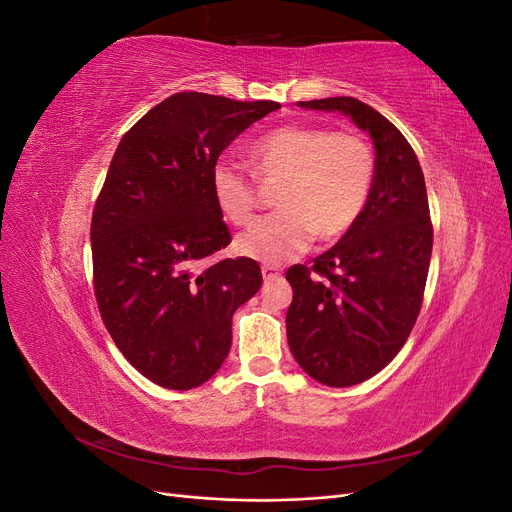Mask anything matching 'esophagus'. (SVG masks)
<instances>
[{
	"mask_svg": "<svg viewBox=\"0 0 512 512\" xmlns=\"http://www.w3.org/2000/svg\"><path fill=\"white\" fill-rule=\"evenodd\" d=\"M260 273H262V277H265V282L275 280V277H280V275H282V271L277 269V267H273V265H265V267L260 269Z\"/></svg>",
	"mask_w": 512,
	"mask_h": 512,
	"instance_id": "esophagus-1",
	"label": "esophagus"
}]
</instances>
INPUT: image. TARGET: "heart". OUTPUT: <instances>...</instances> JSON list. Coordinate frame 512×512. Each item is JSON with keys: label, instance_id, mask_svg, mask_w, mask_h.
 Instances as JSON below:
<instances>
[{"label": "heart", "instance_id": "b5f03b06", "mask_svg": "<svg viewBox=\"0 0 512 512\" xmlns=\"http://www.w3.org/2000/svg\"><path fill=\"white\" fill-rule=\"evenodd\" d=\"M260 179H282L275 192L280 211L258 218L235 247L241 256L280 265L309 243L333 241L348 232L367 205L376 177L374 149L356 132L290 123L250 147ZM211 192L224 218L243 226L256 207L254 179L228 158L211 166Z\"/></svg>", "mask_w": 512, "mask_h": 512}]
</instances>
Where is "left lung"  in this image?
I'll return each instance as SVG.
<instances>
[{
    "mask_svg": "<svg viewBox=\"0 0 512 512\" xmlns=\"http://www.w3.org/2000/svg\"><path fill=\"white\" fill-rule=\"evenodd\" d=\"M299 106L348 115L376 147L361 218L312 265L286 273L290 352L314 380L339 389L376 376L404 348L423 305L433 228L421 164L389 119L348 96Z\"/></svg>",
    "mask_w": 512,
    "mask_h": 512,
    "instance_id": "8db88e82",
    "label": "left lung"
}]
</instances>
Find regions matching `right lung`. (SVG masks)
I'll list each match as a JSON object with an SVG mask.
<instances>
[{
	"label": "right lung",
	"instance_id": "1",
	"mask_svg": "<svg viewBox=\"0 0 512 512\" xmlns=\"http://www.w3.org/2000/svg\"><path fill=\"white\" fill-rule=\"evenodd\" d=\"M280 104L181 91L123 134L91 215L94 292L113 342L164 389L207 382L228 356L232 314L262 286L258 262H198L230 243L211 166Z\"/></svg>",
	"mask_w": 512,
	"mask_h": 512
}]
</instances>
